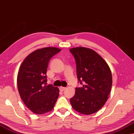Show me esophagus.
Listing matches in <instances>:
<instances>
[{"mask_svg":"<svg viewBox=\"0 0 134 134\" xmlns=\"http://www.w3.org/2000/svg\"><path fill=\"white\" fill-rule=\"evenodd\" d=\"M65 88H66L64 87H60L59 90H61V91H64V90Z\"/></svg>","mask_w":134,"mask_h":134,"instance_id":"obj_1","label":"esophagus"}]
</instances>
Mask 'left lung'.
Listing matches in <instances>:
<instances>
[{
    "label": "left lung",
    "mask_w": 134,
    "mask_h": 134,
    "mask_svg": "<svg viewBox=\"0 0 134 134\" xmlns=\"http://www.w3.org/2000/svg\"><path fill=\"white\" fill-rule=\"evenodd\" d=\"M74 56L78 82L82 87H76L70 98L71 105L84 115L94 114L106 102L112 88V77L110 68L101 56L90 48L70 49Z\"/></svg>",
    "instance_id": "left-lung-1"
}]
</instances>
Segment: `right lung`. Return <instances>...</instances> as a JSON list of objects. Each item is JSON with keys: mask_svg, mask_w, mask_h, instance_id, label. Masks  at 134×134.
<instances>
[{"mask_svg": "<svg viewBox=\"0 0 134 134\" xmlns=\"http://www.w3.org/2000/svg\"><path fill=\"white\" fill-rule=\"evenodd\" d=\"M61 52L59 48L46 47L34 51L24 59L17 78L20 98L36 114L50 112L59 97V88L47 84V70L51 58Z\"/></svg>", "mask_w": 134, "mask_h": 134, "instance_id": "obj_1", "label": "right lung"}]
</instances>
